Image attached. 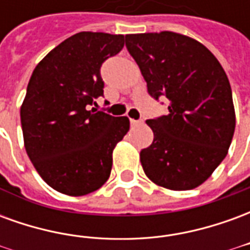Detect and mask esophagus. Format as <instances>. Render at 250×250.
Here are the masks:
<instances>
[{
  "instance_id": "34e87169",
  "label": "esophagus",
  "mask_w": 250,
  "mask_h": 250,
  "mask_svg": "<svg viewBox=\"0 0 250 250\" xmlns=\"http://www.w3.org/2000/svg\"><path fill=\"white\" fill-rule=\"evenodd\" d=\"M130 122H131V125H142V123H143V120L142 119H130Z\"/></svg>"
}]
</instances>
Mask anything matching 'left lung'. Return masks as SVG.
I'll return each instance as SVG.
<instances>
[{
  "instance_id": "1",
  "label": "left lung",
  "mask_w": 250,
  "mask_h": 250,
  "mask_svg": "<svg viewBox=\"0 0 250 250\" xmlns=\"http://www.w3.org/2000/svg\"><path fill=\"white\" fill-rule=\"evenodd\" d=\"M154 99L168 114L146 123L154 141L141 163L154 184L170 190L202 185L230 146L236 114L230 83L214 55L199 41L174 32L125 36Z\"/></svg>"
}]
</instances>
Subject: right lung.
Returning a JSON list of instances; mask_svg holds the SVG:
<instances>
[{"instance_id": "1", "label": "right lung", "mask_w": 250, "mask_h": 250, "mask_svg": "<svg viewBox=\"0 0 250 250\" xmlns=\"http://www.w3.org/2000/svg\"><path fill=\"white\" fill-rule=\"evenodd\" d=\"M123 46V35L80 32L52 49L32 73L20 111L25 150L59 193L85 195L109 178L112 151L130 120L91 105L103 96L100 66Z\"/></svg>"}]
</instances>
